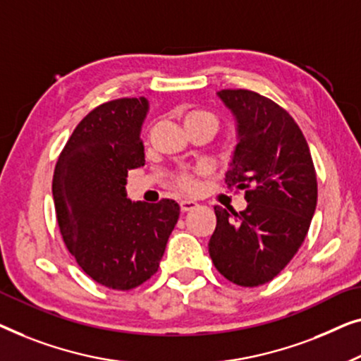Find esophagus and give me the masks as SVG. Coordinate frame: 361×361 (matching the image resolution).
Returning <instances> with one entry per match:
<instances>
[{
  "instance_id": "obj_1",
  "label": "esophagus",
  "mask_w": 361,
  "mask_h": 361,
  "mask_svg": "<svg viewBox=\"0 0 361 361\" xmlns=\"http://www.w3.org/2000/svg\"><path fill=\"white\" fill-rule=\"evenodd\" d=\"M197 207V204L195 201H191V200H183V201H180V209L183 211V212H188V211H192V209H196Z\"/></svg>"
}]
</instances>
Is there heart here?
Segmentation results:
<instances>
[{
	"mask_svg": "<svg viewBox=\"0 0 361 361\" xmlns=\"http://www.w3.org/2000/svg\"><path fill=\"white\" fill-rule=\"evenodd\" d=\"M181 119L185 128L190 134L204 130L207 134H214L219 128V119L209 109L204 108H190L181 113ZM201 175V170L195 171H178L171 176V185L181 192H195L197 190V176Z\"/></svg>",
	"mask_w": 361,
	"mask_h": 361,
	"instance_id": "b5f03b06",
	"label": "heart"
}]
</instances>
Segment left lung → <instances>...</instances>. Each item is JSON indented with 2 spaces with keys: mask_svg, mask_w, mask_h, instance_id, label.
I'll return each mask as SVG.
<instances>
[{
  "mask_svg": "<svg viewBox=\"0 0 361 361\" xmlns=\"http://www.w3.org/2000/svg\"><path fill=\"white\" fill-rule=\"evenodd\" d=\"M238 123L229 188L245 192L247 209L214 206L209 255L238 286L271 281L307 235L317 204V176L307 140L286 109L250 90H222Z\"/></svg>",
  "mask_w": 361,
  "mask_h": 361,
  "instance_id": "left-lung-1",
  "label": "left lung"
}]
</instances>
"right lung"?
I'll return each instance as SVG.
<instances>
[{"mask_svg":"<svg viewBox=\"0 0 361 361\" xmlns=\"http://www.w3.org/2000/svg\"><path fill=\"white\" fill-rule=\"evenodd\" d=\"M145 98L96 106L70 135L54 170L59 229L78 267L106 288L129 291L150 280L180 216L178 202H132L126 183L144 165Z\"/></svg>","mask_w":361,"mask_h":361,"instance_id":"obj_1","label":"right lung"}]
</instances>
